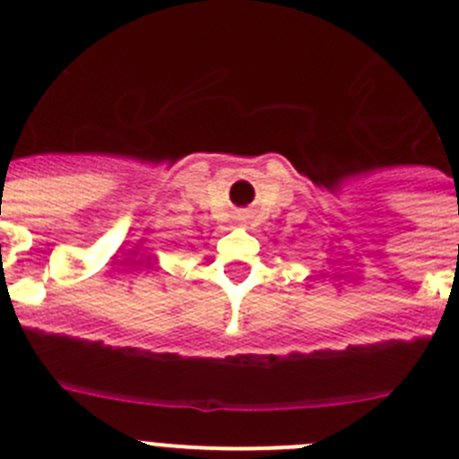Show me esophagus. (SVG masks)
Instances as JSON below:
<instances>
[{
  "instance_id": "1",
  "label": "esophagus",
  "mask_w": 459,
  "mask_h": 459,
  "mask_svg": "<svg viewBox=\"0 0 459 459\" xmlns=\"http://www.w3.org/2000/svg\"><path fill=\"white\" fill-rule=\"evenodd\" d=\"M237 218H238V221H246V213H238Z\"/></svg>"
}]
</instances>
